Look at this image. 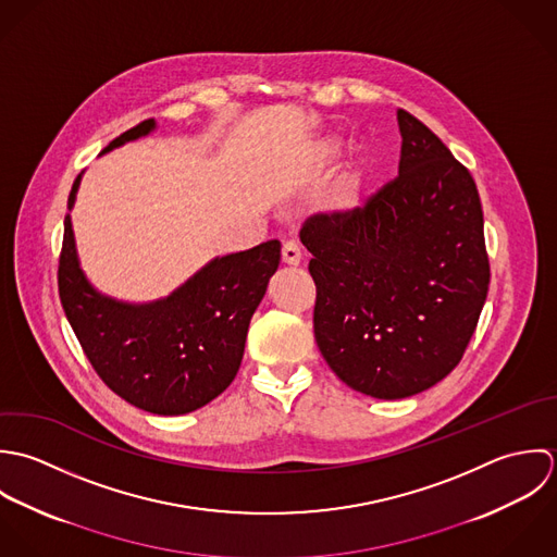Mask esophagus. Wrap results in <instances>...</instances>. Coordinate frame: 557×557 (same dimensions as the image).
<instances>
[{
    "label": "esophagus",
    "instance_id": "1",
    "mask_svg": "<svg viewBox=\"0 0 557 557\" xmlns=\"http://www.w3.org/2000/svg\"><path fill=\"white\" fill-rule=\"evenodd\" d=\"M282 260H284L286 264H299V262H301V249H299V245L293 243V240L284 243V245H282Z\"/></svg>",
    "mask_w": 557,
    "mask_h": 557
}]
</instances>
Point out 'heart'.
<instances>
[{
    "label": "heart",
    "mask_w": 557,
    "mask_h": 557,
    "mask_svg": "<svg viewBox=\"0 0 557 557\" xmlns=\"http://www.w3.org/2000/svg\"><path fill=\"white\" fill-rule=\"evenodd\" d=\"M337 141L325 139L314 150L317 168H327L337 157ZM363 194V174L359 168L350 165L335 178L334 191H332V205L339 211H352L359 207Z\"/></svg>",
    "instance_id": "1"
}]
</instances>
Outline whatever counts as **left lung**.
I'll use <instances>...</instances> for the list:
<instances>
[{"label":"left lung","mask_w":557,"mask_h":557,"mask_svg":"<svg viewBox=\"0 0 557 557\" xmlns=\"http://www.w3.org/2000/svg\"><path fill=\"white\" fill-rule=\"evenodd\" d=\"M396 117L398 176L299 232L312 253L317 344L339 381L383 400L420 394L458 366L491 282L473 176L424 122Z\"/></svg>","instance_id":"1"}]
</instances>
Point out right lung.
<instances>
[{
    "label": "right lung",
    "mask_w": 557,
    "mask_h": 557,
    "mask_svg": "<svg viewBox=\"0 0 557 557\" xmlns=\"http://www.w3.org/2000/svg\"><path fill=\"white\" fill-rule=\"evenodd\" d=\"M152 126V117L139 122L106 152ZM79 181L73 183L69 209ZM277 264L280 240H267L213 260L163 301L124 306L86 282L66 213L58 290L88 361L113 394L148 413L183 416L218 398L234 381L251 314Z\"/></svg>",
    "instance_id": "add662e5"
}]
</instances>
